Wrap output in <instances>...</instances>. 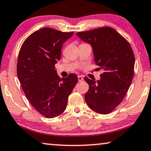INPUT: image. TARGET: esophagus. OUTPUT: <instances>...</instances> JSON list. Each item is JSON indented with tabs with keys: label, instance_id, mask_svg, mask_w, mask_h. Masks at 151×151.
I'll use <instances>...</instances> for the list:
<instances>
[{
	"label": "esophagus",
	"instance_id": "1",
	"mask_svg": "<svg viewBox=\"0 0 151 151\" xmlns=\"http://www.w3.org/2000/svg\"><path fill=\"white\" fill-rule=\"evenodd\" d=\"M78 81H83V76H78Z\"/></svg>",
	"mask_w": 151,
	"mask_h": 151
}]
</instances>
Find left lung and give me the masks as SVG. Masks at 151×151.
<instances>
[{
	"label": "left lung",
	"mask_w": 151,
	"mask_h": 151,
	"mask_svg": "<svg viewBox=\"0 0 151 151\" xmlns=\"http://www.w3.org/2000/svg\"><path fill=\"white\" fill-rule=\"evenodd\" d=\"M76 35L92 47L94 61L104 73L97 81L85 77L89 90L85 100L99 114L111 112L122 102L134 77L135 58L129 42L111 27L79 32Z\"/></svg>",
	"instance_id": "8db88e82"
}]
</instances>
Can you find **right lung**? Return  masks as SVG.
<instances>
[{
    "label": "right lung",
    "mask_w": 151,
    "mask_h": 151,
    "mask_svg": "<svg viewBox=\"0 0 151 151\" xmlns=\"http://www.w3.org/2000/svg\"><path fill=\"white\" fill-rule=\"evenodd\" d=\"M73 34L41 28L29 36L20 48L18 79L30 104L46 118L56 117L65 111L68 96L78 82L73 73L61 79L55 68L62 45Z\"/></svg>",
    "instance_id": "right-lung-1"
}]
</instances>
